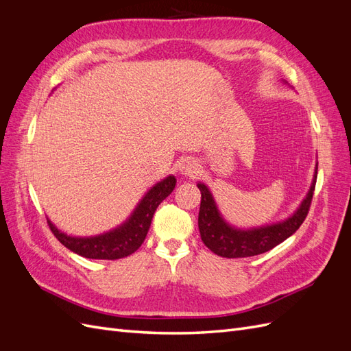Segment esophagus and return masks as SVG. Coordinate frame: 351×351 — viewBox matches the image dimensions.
I'll return each instance as SVG.
<instances>
[{"mask_svg": "<svg viewBox=\"0 0 351 351\" xmlns=\"http://www.w3.org/2000/svg\"><path fill=\"white\" fill-rule=\"evenodd\" d=\"M180 173L189 176V177H193L195 174H197V164L193 161V159H184V161L180 162L178 165Z\"/></svg>", "mask_w": 351, "mask_h": 351, "instance_id": "esophagus-1", "label": "esophagus"}]
</instances>
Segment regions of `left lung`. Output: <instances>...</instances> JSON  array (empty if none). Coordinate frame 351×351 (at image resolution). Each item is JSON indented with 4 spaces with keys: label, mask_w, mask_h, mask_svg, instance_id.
<instances>
[{
    "label": "left lung",
    "mask_w": 351,
    "mask_h": 351,
    "mask_svg": "<svg viewBox=\"0 0 351 351\" xmlns=\"http://www.w3.org/2000/svg\"><path fill=\"white\" fill-rule=\"evenodd\" d=\"M316 176L317 164L309 192H307L300 206L297 208L291 217L277 222V224L250 230H240L231 227L228 222H226V219L219 214L218 206L209 189L204 183H197L202 195L197 219L202 241L218 256L228 259L254 256V254L265 253L278 246L280 243L293 236L306 219L315 192Z\"/></svg>",
    "instance_id": "1"
}]
</instances>
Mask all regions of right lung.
<instances>
[{"instance_id": "1", "label": "right lung", "mask_w": 351, "mask_h": 351, "mask_svg": "<svg viewBox=\"0 0 351 351\" xmlns=\"http://www.w3.org/2000/svg\"><path fill=\"white\" fill-rule=\"evenodd\" d=\"M177 180L174 176H168L162 182L156 183L143 196L124 224L104 232V234L95 237H71L60 231L49 219L48 226L61 244H64L69 250L83 258L107 261L121 259L142 246L158 205L173 192Z\"/></svg>"}]
</instances>
